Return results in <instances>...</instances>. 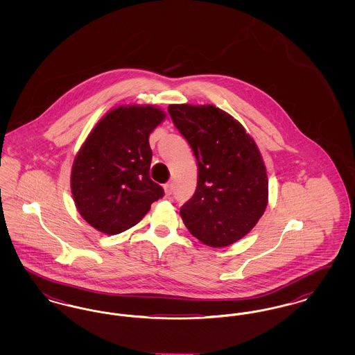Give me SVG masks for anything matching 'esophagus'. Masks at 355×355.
Masks as SVG:
<instances>
[{
  "label": "esophagus",
  "instance_id": "esophagus-1",
  "mask_svg": "<svg viewBox=\"0 0 355 355\" xmlns=\"http://www.w3.org/2000/svg\"><path fill=\"white\" fill-rule=\"evenodd\" d=\"M164 189H165V194L166 196H171L173 194V184H166V185L164 186Z\"/></svg>",
  "mask_w": 355,
  "mask_h": 355
}]
</instances>
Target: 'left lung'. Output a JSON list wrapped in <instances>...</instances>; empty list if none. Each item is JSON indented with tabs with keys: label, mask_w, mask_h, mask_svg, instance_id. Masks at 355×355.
<instances>
[{
	"label": "left lung",
	"mask_w": 355,
	"mask_h": 355,
	"mask_svg": "<svg viewBox=\"0 0 355 355\" xmlns=\"http://www.w3.org/2000/svg\"><path fill=\"white\" fill-rule=\"evenodd\" d=\"M170 117L196 155L198 182L182 205L186 227L211 248L246 236L268 205V175L253 138L214 105H170Z\"/></svg>",
	"instance_id": "left-lung-1"
}]
</instances>
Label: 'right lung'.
<instances>
[{
	"mask_svg": "<svg viewBox=\"0 0 355 355\" xmlns=\"http://www.w3.org/2000/svg\"><path fill=\"white\" fill-rule=\"evenodd\" d=\"M165 119L154 106H119L86 138L71 169V193L87 223L105 234H119L164 197L149 175V135Z\"/></svg>",
	"mask_w": 355,
	"mask_h": 355,
	"instance_id": "add662e5",
	"label": "right lung"
}]
</instances>
